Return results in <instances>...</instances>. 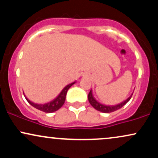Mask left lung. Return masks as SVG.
I'll return each instance as SVG.
<instances>
[{
    "instance_id": "left-lung-1",
    "label": "left lung",
    "mask_w": 158,
    "mask_h": 158,
    "mask_svg": "<svg viewBox=\"0 0 158 158\" xmlns=\"http://www.w3.org/2000/svg\"><path fill=\"white\" fill-rule=\"evenodd\" d=\"M132 94L126 99V100H125L124 102L119 103V104L116 105V106H105V105H102L101 104V103H99V102H97V101L94 99L93 94H92V90H90L89 94H88V101H89L90 104L91 105V106H93L96 110H99V111L103 112V113H110V112L115 111V110H118L119 108H122L123 106H125V105H126V103L131 99Z\"/></svg>"
}]
</instances>
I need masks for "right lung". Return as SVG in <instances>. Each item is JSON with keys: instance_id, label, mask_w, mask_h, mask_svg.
Wrapping results in <instances>:
<instances>
[{"instance_id": "1", "label": "right lung", "mask_w": 158, "mask_h": 158, "mask_svg": "<svg viewBox=\"0 0 158 158\" xmlns=\"http://www.w3.org/2000/svg\"><path fill=\"white\" fill-rule=\"evenodd\" d=\"M73 84H75V82H73L65 86L61 91V93L58 95L57 97L55 98L53 100L50 101L48 103H45V104H36V103H34L29 100L26 97H25V98H26L27 102L30 103L32 106H33L34 108H37V109L41 110V111H44L45 113H52V112L59 110L64 105L67 92H68L69 88Z\"/></svg>"}]
</instances>
